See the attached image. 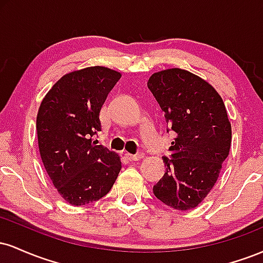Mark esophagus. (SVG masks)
I'll use <instances>...</instances> for the list:
<instances>
[{
    "instance_id": "esophagus-1",
    "label": "esophagus",
    "mask_w": 263,
    "mask_h": 263,
    "mask_svg": "<svg viewBox=\"0 0 263 263\" xmlns=\"http://www.w3.org/2000/svg\"><path fill=\"white\" fill-rule=\"evenodd\" d=\"M143 155L142 153H138V155H131V153H126V158L128 159V161H138V159H141Z\"/></svg>"
}]
</instances>
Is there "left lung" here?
<instances>
[{
  "mask_svg": "<svg viewBox=\"0 0 263 263\" xmlns=\"http://www.w3.org/2000/svg\"><path fill=\"white\" fill-rule=\"evenodd\" d=\"M147 86L164 112L167 132L176 137L153 193L173 209H193L213 189L230 151L224 101L209 83L179 68L155 73Z\"/></svg>",
  "mask_w": 263,
  "mask_h": 263,
  "instance_id": "1",
  "label": "left lung"
}]
</instances>
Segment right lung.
<instances>
[{"label":"right lung","instance_id":"right-lung-1","mask_svg":"<svg viewBox=\"0 0 263 263\" xmlns=\"http://www.w3.org/2000/svg\"><path fill=\"white\" fill-rule=\"evenodd\" d=\"M121 74L105 66L71 71L54 84L39 106L38 146L45 171L71 205L107 194L121 161L92 137L101 131L100 111Z\"/></svg>","mask_w":263,"mask_h":263}]
</instances>
